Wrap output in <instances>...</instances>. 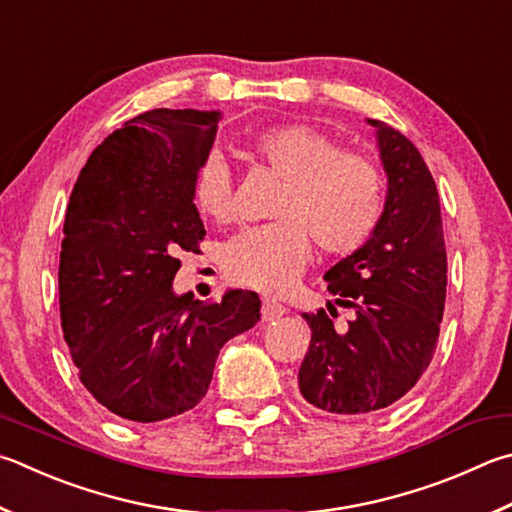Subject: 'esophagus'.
Wrapping results in <instances>:
<instances>
[{
	"mask_svg": "<svg viewBox=\"0 0 512 512\" xmlns=\"http://www.w3.org/2000/svg\"><path fill=\"white\" fill-rule=\"evenodd\" d=\"M286 313H288L286 306L275 302V300H264V304H262V320L264 322H273L277 318H282V315H286Z\"/></svg>",
	"mask_w": 512,
	"mask_h": 512,
	"instance_id": "obj_1",
	"label": "esophagus"
}]
</instances>
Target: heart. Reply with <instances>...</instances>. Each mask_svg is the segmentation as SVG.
I'll list each match as a JSON object with an SVG mask.
<instances>
[{"label": "heart", "mask_w": 512, "mask_h": 512, "mask_svg": "<svg viewBox=\"0 0 512 512\" xmlns=\"http://www.w3.org/2000/svg\"><path fill=\"white\" fill-rule=\"evenodd\" d=\"M250 152L284 181L273 208L277 221L241 230L221 250L230 282L282 293L311 259V237L329 255H351L374 237L385 215V181L365 154L340 150L320 129L288 123L268 127ZM192 203L203 217H235L228 163L208 154L192 179Z\"/></svg>", "instance_id": "b5f03b06"}]
</instances>
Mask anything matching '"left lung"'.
<instances>
[{"instance_id": "1", "label": "left lung", "mask_w": 512, "mask_h": 512, "mask_svg": "<svg viewBox=\"0 0 512 512\" xmlns=\"http://www.w3.org/2000/svg\"><path fill=\"white\" fill-rule=\"evenodd\" d=\"M376 127L387 172L385 215L365 246L327 271L336 304L353 309L347 331L329 313H302L311 345L297 385L315 410L374 414L396 403L430 367L448 286L436 183L410 138L383 120Z\"/></svg>"}]
</instances>
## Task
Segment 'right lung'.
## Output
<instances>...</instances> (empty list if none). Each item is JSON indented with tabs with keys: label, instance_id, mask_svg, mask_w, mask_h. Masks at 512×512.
<instances>
[{
	"label": "right lung",
	"instance_id": "obj_1",
	"mask_svg": "<svg viewBox=\"0 0 512 512\" xmlns=\"http://www.w3.org/2000/svg\"><path fill=\"white\" fill-rule=\"evenodd\" d=\"M219 111L152 109L109 134L73 185L60 250V318L80 383L109 412L154 423L208 392L219 349L259 322L253 291L174 295L181 250L206 228L192 179Z\"/></svg>",
	"mask_w": 512,
	"mask_h": 512
}]
</instances>
